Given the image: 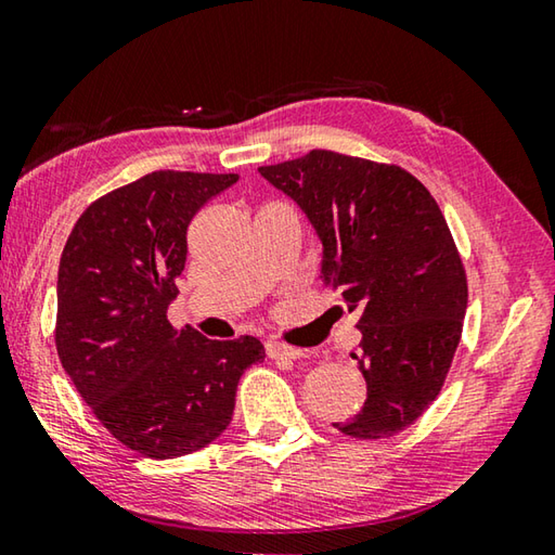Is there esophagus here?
<instances>
[{"mask_svg": "<svg viewBox=\"0 0 555 555\" xmlns=\"http://www.w3.org/2000/svg\"><path fill=\"white\" fill-rule=\"evenodd\" d=\"M267 357L279 359V361H296L304 357V351L288 345H281V341H267Z\"/></svg>", "mask_w": 555, "mask_h": 555, "instance_id": "34e87169", "label": "esophagus"}]
</instances>
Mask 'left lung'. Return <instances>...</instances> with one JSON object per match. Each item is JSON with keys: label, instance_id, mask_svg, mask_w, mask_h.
Here are the masks:
<instances>
[{"label": "left lung", "instance_id": "1", "mask_svg": "<svg viewBox=\"0 0 555 555\" xmlns=\"http://www.w3.org/2000/svg\"><path fill=\"white\" fill-rule=\"evenodd\" d=\"M259 175L308 216L322 243V281L361 310V412L335 427L388 439L410 427L444 386L468 306L466 269L444 216L398 165L310 150Z\"/></svg>", "mask_w": 555, "mask_h": 555}]
</instances>
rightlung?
I'll use <instances>...</instances> for the list:
<instances>
[{"instance_id":"add662e5","label":"right lung","mask_w":555,"mask_h":555,"mask_svg":"<svg viewBox=\"0 0 555 555\" xmlns=\"http://www.w3.org/2000/svg\"><path fill=\"white\" fill-rule=\"evenodd\" d=\"M237 179L140 177L96 198L60 257V364L111 435L147 459L186 456L223 435L240 376L264 359L257 337L206 339L167 320L191 218Z\"/></svg>"}]
</instances>
